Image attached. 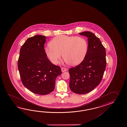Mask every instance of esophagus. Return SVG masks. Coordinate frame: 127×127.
<instances>
[{
	"mask_svg": "<svg viewBox=\"0 0 127 127\" xmlns=\"http://www.w3.org/2000/svg\"><path fill=\"white\" fill-rule=\"evenodd\" d=\"M61 71H62V72H65V71H67V68H65V67H62V68H61Z\"/></svg>",
	"mask_w": 127,
	"mask_h": 127,
	"instance_id": "obj_1",
	"label": "esophagus"
}]
</instances>
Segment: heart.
<instances>
[{"label":"heart","instance_id":"b5f03b06","mask_svg":"<svg viewBox=\"0 0 127 127\" xmlns=\"http://www.w3.org/2000/svg\"><path fill=\"white\" fill-rule=\"evenodd\" d=\"M88 44L83 37L60 35L54 38L50 45L45 48L46 54L53 64H56L62 55L71 66L79 64L84 60Z\"/></svg>","mask_w":127,"mask_h":127}]
</instances>
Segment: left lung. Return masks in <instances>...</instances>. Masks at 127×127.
Listing matches in <instances>:
<instances>
[{
    "label": "left lung",
    "instance_id": "8db88e82",
    "mask_svg": "<svg viewBox=\"0 0 127 127\" xmlns=\"http://www.w3.org/2000/svg\"><path fill=\"white\" fill-rule=\"evenodd\" d=\"M88 38V49L84 60L68 71L69 87L72 92L79 95L92 91L102 80L106 66L105 49L94 33L80 32Z\"/></svg>",
    "mask_w": 127,
    "mask_h": 127
}]
</instances>
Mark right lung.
I'll return each instance as SVG.
<instances>
[{
  "label": "right lung",
  "mask_w": 127,
  "mask_h": 127,
  "mask_svg": "<svg viewBox=\"0 0 127 127\" xmlns=\"http://www.w3.org/2000/svg\"><path fill=\"white\" fill-rule=\"evenodd\" d=\"M46 37L36 35L28 38L20 50L18 67L24 86L35 94L53 92L61 68L47 58L44 49Z\"/></svg>",
  "instance_id": "obj_1"
}]
</instances>
